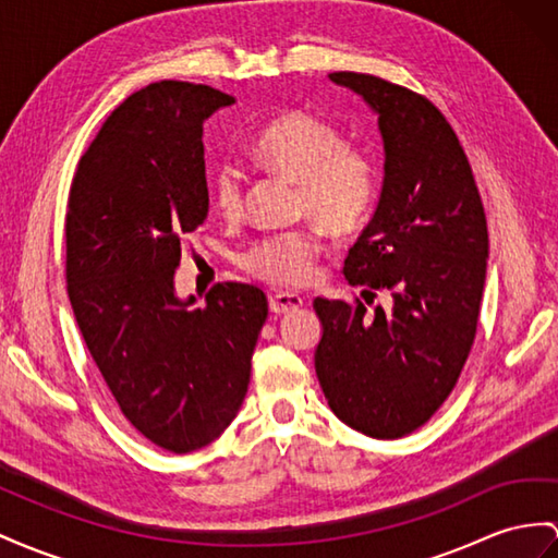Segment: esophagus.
I'll use <instances>...</instances> for the list:
<instances>
[{"label": "esophagus", "mask_w": 558, "mask_h": 558, "mask_svg": "<svg viewBox=\"0 0 558 558\" xmlns=\"http://www.w3.org/2000/svg\"><path fill=\"white\" fill-rule=\"evenodd\" d=\"M268 306H270V313L282 316V313H290V311H296L299 306H304V299L292 292H278L268 299Z\"/></svg>", "instance_id": "34e87169"}]
</instances>
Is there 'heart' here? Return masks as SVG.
Listing matches in <instances>:
<instances>
[{"instance_id":"1","label":"heart","mask_w":558,"mask_h":558,"mask_svg":"<svg viewBox=\"0 0 558 558\" xmlns=\"http://www.w3.org/2000/svg\"><path fill=\"white\" fill-rule=\"evenodd\" d=\"M250 153L264 169L296 181L299 207L330 231H349L375 197V165L365 153L341 143L332 124L308 110H284L252 141ZM211 203L226 219L245 205L242 177L219 167L209 181ZM320 240L311 231L268 235L242 254V268L280 288H299L316 276Z\"/></svg>"}]
</instances>
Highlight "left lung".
<instances>
[{
	"instance_id": "obj_1",
	"label": "left lung",
	"mask_w": 558,
	"mask_h": 558,
	"mask_svg": "<svg viewBox=\"0 0 558 558\" xmlns=\"http://www.w3.org/2000/svg\"><path fill=\"white\" fill-rule=\"evenodd\" d=\"M330 80L373 108L384 143L379 203L344 276L363 296L389 290L391 308L318 296L316 375L341 422L401 438L442 405L474 344L488 226L460 138L428 98L375 75Z\"/></svg>"
}]
</instances>
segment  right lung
I'll list each match as a JSON object with an SVG mask.
<instances>
[{
  "mask_svg": "<svg viewBox=\"0 0 558 558\" xmlns=\"http://www.w3.org/2000/svg\"><path fill=\"white\" fill-rule=\"evenodd\" d=\"M235 98L155 82L132 94L82 155L65 214L75 320L122 415L155 446H209L245 401L266 294L219 282L179 299L181 242L207 219L203 124Z\"/></svg>",
  "mask_w": 558,
  "mask_h": 558,
  "instance_id": "add662e5",
  "label": "right lung"
}]
</instances>
